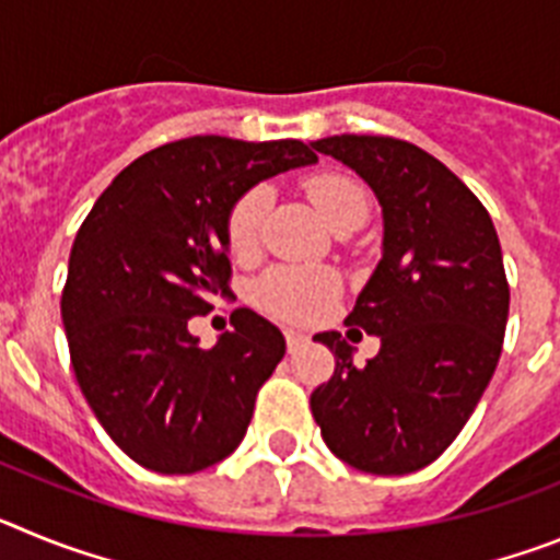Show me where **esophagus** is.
I'll return each mask as SVG.
<instances>
[{
  "label": "esophagus",
  "instance_id": "34e87169",
  "mask_svg": "<svg viewBox=\"0 0 560 560\" xmlns=\"http://www.w3.org/2000/svg\"><path fill=\"white\" fill-rule=\"evenodd\" d=\"M285 341H289V350H296V348H303L305 341H308V336L300 334V330H285Z\"/></svg>",
  "mask_w": 560,
  "mask_h": 560
}]
</instances>
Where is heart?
I'll use <instances>...</instances> for the list:
<instances>
[{"instance_id": "heart-1", "label": "heart", "mask_w": 560, "mask_h": 560, "mask_svg": "<svg viewBox=\"0 0 560 560\" xmlns=\"http://www.w3.org/2000/svg\"><path fill=\"white\" fill-rule=\"evenodd\" d=\"M305 192L330 230L345 221L364 219V212H368V196L359 182L345 173H316L305 182ZM266 210H269L266 187H252L232 205L230 219H226V244H230L232 255L249 257L257 249ZM336 294H339L336 275L325 269H296V266L271 269L255 285V303L260 308L283 316V319H294V323L316 319Z\"/></svg>"}]
</instances>
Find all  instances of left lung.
Masks as SVG:
<instances>
[{"instance_id": "left-lung-1", "label": "left lung", "mask_w": 560, "mask_h": 560, "mask_svg": "<svg viewBox=\"0 0 560 560\" xmlns=\"http://www.w3.org/2000/svg\"><path fill=\"white\" fill-rule=\"evenodd\" d=\"M373 187L384 252L345 319L381 339L364 368L336 330L316 334L336 370L311 412L341 463L400 477L452 446L482 398L511 308L497 230L440 160L395 137L339 133L311 142Z\"/></svg>"}]
</instances>
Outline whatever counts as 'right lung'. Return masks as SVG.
<instances>
[{
	"label": "right lung",
	"instance_id": "obj_1",
	"mask_svg": "<svg viewBox=\"0 0 560 560\" xmlns=\"http://www.w3.org/2000/svg\"><path fill=\"white\" fill-rule=\"evenodd\" d=\"M314 162L300 140L167 142L117 173L78 230L61 294L72 370L108 438L142 468L196 474L244 440L283 334L237 308L205 350L187 323L230 291L232 205Z\"/></svg>",
	"mask_w": 560,
	"mask_h": 560
}]
</instances>
